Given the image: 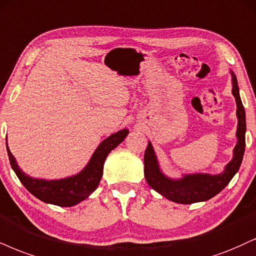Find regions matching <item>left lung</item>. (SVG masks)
<instances>
[{
    "label": "left lung",
    "mask_w": 256,
    "mask_h": 256,
    "mask_svg": "<svg viewBox=\"0 0 256 256\" xmlns=\"http://www.w3.org/2000/svg\"><path fill=\"white\" fill-rule=\"evenodd\" d=\"M232 94H234L236 106H238V110H236V115L238 118V132H236L238 144L234 148V158L226 166L224 172L215 176L188 174L184 176V178L179 179V180H173V179L164 176L159 170L152 144L148 142L144 158V178L153 190L159 192L167 200L179 204H192L197 203V202L208 200L220 194L238 171L246 148V112L244 104L240 98L238 80L232 72Z\"/></svg>",
    "instance_id": "8db88e82"
}]
</instances>
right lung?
Instances as JSON below:
<instances>
[{
  "instance_id": "obj_1",
  "label": "right lung",
  "mask_w": 256,
  "mask_h": 256,
  "mask_svg": "<svg viewBox=\"0 0 256 256\" xmlns=\"http://www.w3.org/2000/svg\"><path fill=\"white\" fill-rule=\"evenodd\" d=\"M128 133L127 129H122L118 133L110 135L97 147L92 158L83 171L78 173L77 176L60 179V180H42V179L30 178L18 168L16 160L9 150L8 144L7 152L12 168L32 194L45 203L54 204L58 206H72L84 200L88 196L96 190L102 178L103 165L106 156L114 148L118 147L124 140Z\"/></svg>"
}]
</instances>
